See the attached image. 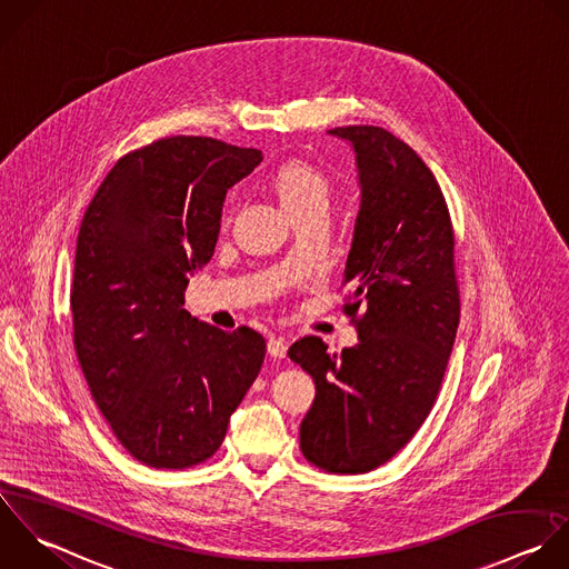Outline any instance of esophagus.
Returning <instances> with one entry per match:
<instances>
[{
    "mask_svg": "<svg viewBox=\"0 0 569 569\" xmlns=\"http://www.w3.org/2000/svg\"><path fill=\"white\" fill-rule=\"evenodd\" d=\"M286 352H288V346H286V341H283L281 337H270V339H268V355H270V357L283 359Z\"/></svg>",
    "mask_w": 569,
    "mask_h": 569,
    "instance_id": "obj_1",
    "label": "esophagus"
}]
</instances>
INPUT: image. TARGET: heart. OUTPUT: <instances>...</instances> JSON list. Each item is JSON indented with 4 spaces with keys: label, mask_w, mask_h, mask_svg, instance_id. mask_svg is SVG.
<instances>
[{
    "label": "heart",
    "mask_w": 569,
    "mask_h": 569,
    "mask_svg": "<svg viewBox=\"0 0 569 569\" xmlns=\"http://www.w3.org/2000/svg\"><path fill=\"white\" fill-rule=\"evenodd\" d=\"M274 192L286 212L292 214L315 206L328 208L332 186L319 168L306 161H290L279 168L274 177Z\"/></svg>",
    "instance_id": "obj_1"
}]
</instances>
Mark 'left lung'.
Segmentation results:
<instances>
[{"mask_svg":"<svg viewBox=\"0 0 569 569\" xmlns=\"http://www.w3.org/2000/svg\"><path fill=\"white\" fill-rule=\"evenodd\" d=\"M330 134L352 143L361 208L343 283L359 343L330 355L303 337L288 357L317 386L299 428L303 457L332 475L390 461L428 419L455 346L461 299L446 197L423 159L379 126Z\"/></svg>","mask_w":569,"mask_h":569,"instance_id":"obj_1","label":"left lung"}]
</instances>
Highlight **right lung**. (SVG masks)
<instances>
[{"instance_id": "obj_1", "label": "right lung", "mask_w": 569, "mask_h": 569, "mask_svg": "<svg viewBox=\"0 0 569 569\" xmlns=\"http://www.w3.org/2000/svg\"><path fill=\"white\" fill-rule=\"evenodd\" d=\"M261 159L212 137H166L123 154L81 219L74 352L112 435L143 466L210 459L261 370L259 332L183 310L188 274L214 252L228 188Z\"/></svg>"}]
</instances>
